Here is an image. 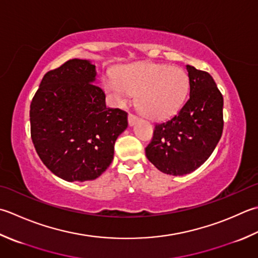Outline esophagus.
Masks as SVG:
<instances>
[{"label":"esophagus","instance_id":"esophagus-1","mask_svg":"<svg viewBox=\"0 0 258 258\" xmlns=\"http://www.w3.org/2000/svg\"><path fill=\"white\" fill-rule=\"evenodd\" d=\"M138 119H139L138 116H135L133 114H128V124H130V126H133Z\"/></svg>","mask_w":258,"mask_h":258}]
</instances>
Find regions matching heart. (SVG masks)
<instances>
[{
  "label": "heart",
  "instance_id": "heart-1",
  "mask_svg": "<svg viewBox=\"0 0 258 258\" xmlns=\"http://www.w3.org/2000/svg\"><path fill=\"white\" fill-rule=\"evenodd\" d=\"M104 87L114 102L125 105L132 95L145 116L164 119L178 112L189 89V77L182 68L142 62L123 66L116 77L104 80Z\"/></svg>",
  "mask_w": 258,
  "mask_h": 258
}]
</instances>
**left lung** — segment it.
<instances>
[{"label":"left lung","instance_id":"8db88e82","mask_svg":"<svg viewBox=\"0 0 258 258\" xmlns=\"http://www.w3.org/2000/svg\"><path fill=\"white\" fill-rule=\"evenodd\" d=\"M190 96L178 114L155 124L146 158L161 172L183 175L208 160L223 134L224 98L214 78L186 64Z\"/></svg>","mask_w":258,"mask_h":258}]
</instances>
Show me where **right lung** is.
<instances>
[{
    "mask_svg": "<svg viewBox=\"0 0 258 258\" xmlns=\"http://www.w3.org/2000/svg\"><path fill=\"white\" fill-rule=\"evenodd\" d=\"M88 60L72 59L43 76L30 105L31 139L43 164L68 182L95 180L112 163L127 113L107 108Z\"/></svg>",
    "mask_w": 258,
    "mask_h": 258,
    "instance_id": "1",
    "label": "right lung"
}]
</instances>
